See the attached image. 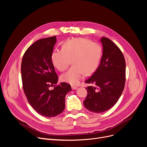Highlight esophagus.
Returning a JSON list of instances; mask_svg holds the SVG:
<instances>
[{
  "mask_svg": "<svg viewBox=\"0 0 147 147\" xmlns=\"http://www.w3.org/2000/svg\"><path fill=\"white\" fill-rule=\"evenodd\" d=\"M71 89H72L73 90H76V89H78V87L74 86H71Z\"/></svg>",
  "mask_w": 147,
  "mask_h": 147,
  "instance_id": "34e87169",
  "label": "esophagus"
}]
</instances>
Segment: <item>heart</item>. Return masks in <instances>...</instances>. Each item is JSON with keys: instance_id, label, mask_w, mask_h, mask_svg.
<instances>
[{"instance_id": "1", "label": "heart", "mask_w": 147, "mask_h": 147, "mask_svg": "<svg viewBox=\"0 0 147 147\" xmlns=\"http://www.w3.org/2000/svg\"><path fill=\"white\" fill-rule=\"evenodd\" d=\"M102 55V48L96 42L86 38L78 37L65 42L62 49L54 50L51 54L52 63L60 71L67 69L71 60L73 66L62 74L61 80L76 85L86 73H94L99 65Z\"/></svg>"}]
</instances>
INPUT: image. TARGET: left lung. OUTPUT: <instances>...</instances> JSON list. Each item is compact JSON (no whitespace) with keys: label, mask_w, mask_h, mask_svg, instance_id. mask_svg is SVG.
<instances>
[{"label":"left lung","mask_w":147,"mask_h":147,"mask_svg":"<svg viewBox=\"0 0 147 147\" xmlns=\"http://www.w3.org/2000/svg\"><path fill=\"white\" fill-rule=\"evenodd\" d=\"M103 46L101 63L85 83L88 95L83 104L89 111L101 113L116 104L125 88L126 62L121 50L109 38H101Z\"/></svg>","instance_id":"left-lung-1"}]
</instances>
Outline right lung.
I'll list each match as a JSON object with an SVG mask.
<instances>
[{"label":"right lung","instance_id":"right-lung-1","mask_svg":"<svg viewBox=\"0 0 147 147\" xmlns=\"http://www.w3.org/2000/svg\"><path fill=\"white\" fill-rule=\"evenodd\" d=\"M56 42V36L37 40L27 49L21 63L23 90L28 102L38 114L47 117H55L64 111L65 95L71 90L70 84L65 82L49 89L58 79L51 61Z\"/></svg>","mask_w":147,"mask_h":147}]
</instances>
